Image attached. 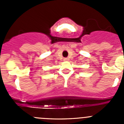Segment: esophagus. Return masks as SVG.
<instances>
[{
  "label": "esophagus",
  "instance_id": "34e87169",
  "mask_svg": "<svg viewBox=\"0 0 124 124\" xmlns=\"http://www.w3.org/2000/svg\"><path fill=\"white\" fill-rule=\"evenodd\" d=\"M64 61H68V58H64Z\"/></svg>",
  "mask_w": 124,
  "mask_h": 124
}]
</instances>
